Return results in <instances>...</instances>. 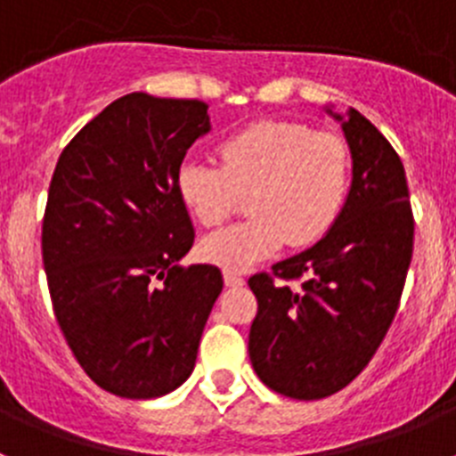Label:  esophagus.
I'll list each match as a JSON object with an SVG mask.
<instances>
[{"label": "esophagus", "mask_w": 456, "mask_h": 456, "mask_svg": "<svg viewBox=\"0 0 456 456\" xmlns=\"http://www.w3.org/2000/svg\"><path fill=\"white\" fill-rule=\"evenodd\" d=\"M224 281H225V285H228V288H237V285H244V278H241L237 272H232V269H225Z\"/></svg>", "instance_id": "34e87169"}]
</instances>
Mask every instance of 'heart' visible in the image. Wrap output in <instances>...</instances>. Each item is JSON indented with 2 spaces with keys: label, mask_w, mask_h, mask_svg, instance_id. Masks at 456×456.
Here are the masks:
<instances>
[{
  "label": "heart",
  "mask_w": 456,
  "mask_h": 456,
  "mask_svg": "<svg viewBox=\"0 0 456 456\" xmlns=\"http://www.w3.org/2000/svg\"><path fill=\"white\" fill-rule=\"evenodd\" d=\"M221 167L189 157L175 173L178 199L205 228L235 212L248 193L251 216L200 241V256L228 269H247L288 241H320L340 216L352 180L347 143L294 120H260L219 143Z\"/></svg>",
  "instance_id": "1"
}]
</instances>
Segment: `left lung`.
<instances>
[{
  "label": "left lung",
  "mask_w": 456,
  "mask_h": 456,
  "mask_svg": "<svg viewBox=\"0 0 456 456\" xmlns=\"http://www.w3.org/2000/svg\"><path fill=\"white\" fill-rule=\"evenodd\" d=\"M342 123L352 187L333 228L308 251L248 278L257 315L248 356L265 386L322 400L352 384L388 333L413 253V215L400 155L349 109ZM301 280L297 290L278 284Z\"/></svg>",
  "instance_id": "8db88e82"
}]
</instances>
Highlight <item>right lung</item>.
I'll use <instances>...</instances> for the list:
<instances>
[{
	"instance_id": "obj_1",
	"label": "right lung",
	"mask_w": 456,
	"mask_h": 456,
	"mask_svg": "<svg viewBox=\"0 0 456 456\" xmlns=\"http://www.w3.org/2000/svg\"><path fill=\"white\" fill-rule=\"evenodd\" d=\"M209 132L200 100L130 93L63 148L47 193L43 265L52 308L84 372L151 400L191 374L224 278L183 267L193 225L175 173Z\"/></svg>"
}]
</instances>
